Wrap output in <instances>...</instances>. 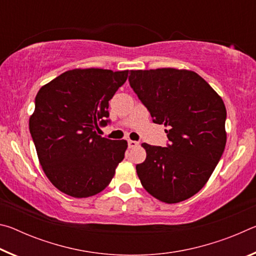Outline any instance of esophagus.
<instances>
[{"mask_svg":"<svg viewBox=\"0 0 256 256\" xmlns=\"http://www.w3.org/2000/svg\"><path fill=\"white\" fill-rule=\"evenodd\" d=\"M138 146V141H133V140H128V148H136V146Z\"/></svg>","mask_w":256,"mask_h":256,"instance_id":"34e87169","label":"esophagus"}]
</instances>
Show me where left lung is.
<instances>
[{
    "instance_id": "obj_1",
    "label": "left lung",
    "mask_w": 256,
    "mask_h": 256,
    "mask_svg": "<svg viewBox=\"0 0 256 256\" xmlns=\"http://www.w3.org/2000/svg\"><path fill=\"white\" fill-rule=\"evenodd\" d=\"M128 81L154 123L167 128L170 140L167 146L142 144L146 158L136 164L141 184L162 202L188 200L209 180L226 146L222 99L190 70H131Z\"/></svg>"
}]
</instances>
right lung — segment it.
Returning a JSON list of instances; mask_svg holds the SVG:
<instances>
[{
    "mask_svg": "<svg viewBox=\"0 0 256 256\" xmlns=\"http://www.w3.org/2000/svg\"><path fill=\"white\" fill-rule=\"evenodd\" d=\"M128 76V70L74 68L38 92L30 134L42 170L60 192L89 198L114 177L128 142L102 138L96 130L110 122L108 102Z\"/></svg>",
    "mask_w": 256,
    "mask_h": 256,
    "instance_id": "obj_1",
    "label": "right lung"
}]
</instances>
